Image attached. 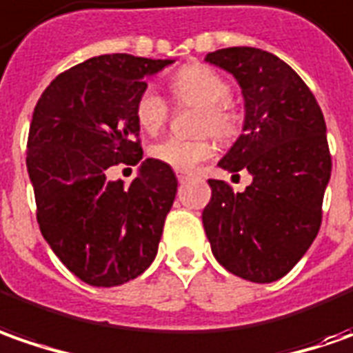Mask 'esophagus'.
Instances as JSON below:
<instances>
[{
    "instance_id": "esophagus-1",
    "label": "esophagus",
    "mask_w": 353,
    "mask_h": 353,
    "mask_svg": "<svg viewBox=\"0 0 353 353\" xmlns=\"http://www.w3.org/2000/svg\"><path fill=\"white\" fill-rule=\"evenodd\" d=\"M176 176H177V179H179V181L183 183V181L191 179V177H193V174H191V172H176Z\"/></svg>"
}]
</instances>
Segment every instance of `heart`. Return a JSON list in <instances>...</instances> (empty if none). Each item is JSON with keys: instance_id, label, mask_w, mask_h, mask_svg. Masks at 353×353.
<instances>
[{"instance_id": "heart-1", "label": "heart", "mask_w": 353, "mask_h": 353, "mask_svg": "<svg viewBox=\"0 0 353 353\" xmlns=\"http://www.w3.org/2000/svg\"><path fill=\"white\" fill-rule=\"evenodd\" d=\"M170 92L177 103L197 105V132H211L219 140H232L242 128L244 115L238 105L230 101V83L216 70L203 64L177 70L170 79ZM134 115L144 132H158L168 123L170 107L154 88H146L140 93ZM214 146L207 137L179 139L168 137L150 146V156L177 172H191L195 165L211 158Z\"/></svg>"}]
</instances>
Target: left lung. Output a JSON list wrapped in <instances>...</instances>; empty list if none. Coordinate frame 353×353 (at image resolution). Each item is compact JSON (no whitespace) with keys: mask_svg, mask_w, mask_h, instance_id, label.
I'll list each match as a JSON object with an SVG mask.
<instances>
[{"mask_svg":"<svg viewBox=\"0 0 353 353\" xmlns=\"http://www.w3.org/2000/svg\"><path fill=\"white\" fill-rule=\"evenodd\" d=\"M205 60L236 78L246 109L244 134L219 165L252 176L242 193L209 179L205 234L230 274L272 283L293 270L319 234L332 172L326 123L307 83L272 52L232 46Z\"/></svg>","mask_w":353,"mask_h":353,"instance_id":"left-lung-1","label":"left lung"}]
</instances>
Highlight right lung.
Segmentation results:
<instances>
[{
    "mask_svg": "<svg viewBox=\"0 0 353 353\" xmlns=\"http://www.w3.org/2000/svg\"><path fill=\"white\" fill-rule=\"evenodd\" d=\"M174 60L130 54L90 58L56 76L34 107L27 170L44 240L88 285L115 287L156 258L177 179L170 165L142 160L134 115L144 78ZM141 162L128 188L106 170Z\"/></svg>",
    "mask_w": 353,
    "mask_h": 353,
    "instance_id": "right-lung-1",
    "label": "right lung"
}]
</instances>
